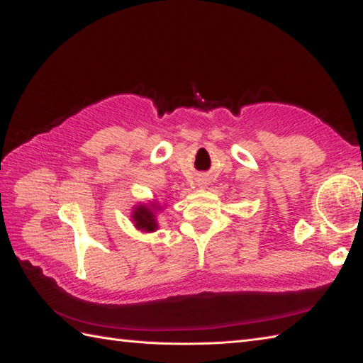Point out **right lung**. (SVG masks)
<instances>
[{"instance_id": "add662e5", "label": "right lung", "mask_w": 363, "mask_h": 363, "mask_svg": "<svg viewBox=\"0 0 363 363\" xmlns=\"http://www.w3.org/2000/svg\"><path fill=\"white\" fill-rule=\"evenodd\" d=\"M162 211V206L156 201L148 203H138L133 207L130 212V220H133L134 226L142 230V233H154L159 229L157 225V212Z\"/></svg>"}]
</instances>
